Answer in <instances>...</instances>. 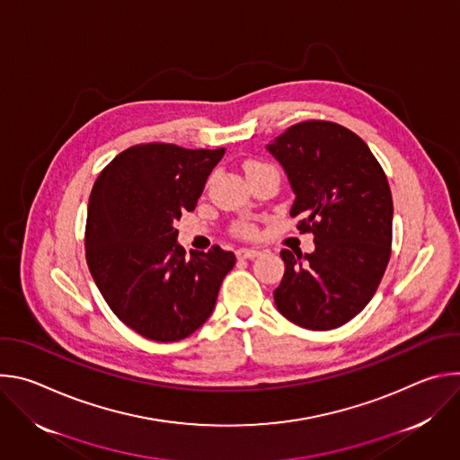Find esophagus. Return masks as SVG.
<instances>
[{
  "mask_svg": "<svg viewBox=\"0 0 460 460\" xmlns=\"http://www.w3.org/2000/svg\"><path fill=\"white\" fill-rule=\"evenodd\" d=\"M260 254V251L258 249H247V247H242V249H238L236 251V256L238 258H254V256H258Z\"/></svg>",
  "mask_w": 460,
  "mask_h": 460,
  "instance_id": "obj_1",
  "label": "esophagus"
}]
</instances>
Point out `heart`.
I'll return each mask as SVG.
<instances>
[{"label": "heart", "mask_w": 460, "mask_h": 460, "mask_svg": "<svg viewBox=\"0 0 460 460\" xmlns=\"http://www.w3.org/2000/svg\"><path fill=\"white\" fill-rule=\"evenodd\" d=\"M264 165H266V164H261V162H247L245 169H247V172H251V171H254V169H258V167H264ZM233 233H234L236 236L251 238V236L256 234V226H254L252 222H249V220H243V222H238V224L233 227Z\"/></svg>", "instance_id": "obj_1"}]
</instances>
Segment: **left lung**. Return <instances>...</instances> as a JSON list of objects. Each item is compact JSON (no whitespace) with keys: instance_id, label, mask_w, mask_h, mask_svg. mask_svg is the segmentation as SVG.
<instances>
[{"instance_id":"obj_1","label":"left lung","mask_w":460,"mask_h":460,"mask_svg":"<svg viewBox=\"0 0 460 460\" xmlns=\"http://www.w3.org/2000/svg\"><path fill=\"white\" fill-rule=\"evenodd\" d=\"M284 167L296 229L313 233V252L282 249L286 273L277 309L293 323L327 332L373 298L391 256L393 200L387 178L349 128L323 119L291 125L268 146Z\"/></svg>"}]
</instances>
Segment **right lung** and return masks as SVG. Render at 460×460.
Listing matches in <instances>:
<instances>
[{
    "label": "right lung",
    "mask_w": 460,
    "mask_h": 460,
    "mask_svg": "<svg viewBox=\"0 0 460 460\" xmlns=\"http://www.w3.org/2000/svg\"><path fill=\"white\" fill-rule=\"evenodd\" d=\"M224 153L140 144L119 153L91 190L87 266L112 313L149 341L176 342L199 330L236 261L218 245L187 256L174 227Z\"/></svg>",
    "instance_id": "1"
}]
</instances>
